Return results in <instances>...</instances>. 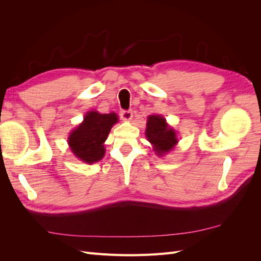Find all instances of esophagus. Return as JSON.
Returning <instances> with one entry per match:
<instances>
[{
    "mask_svg": "<svg viewBox=\"0 0 261 261\" xmlns=\"http://www.w3.org/2000/svg\"><path fill=\"white\" fill-rule=\"evenodd\" d=\"M121 118L123 121L125 122H128L132 120L133 117V112L130 111V110H123V111H121Z\"/></svg>",
    "mask_w": 261,
    "mask_h": 261,
    "instance_id": "34e87169",
    "label": "esophagus"
}]
</instances>
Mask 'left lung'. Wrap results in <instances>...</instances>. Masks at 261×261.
Returning <instances> with one entry per match:
<instances>
[{
	"instance_id": "obj_1",
	"label": "left lung",
	"mask_w": 261,
	"mask_h": 261,
	"mask_svg": "<svg viewBox=\"0 0 261 261\" xmlns=\"http://www.w3.org/2000/svg\"><path fill=\"white\" fill-rule=\"evenodd\" d=\"M146 137L153 146L158 155H163L175 147L178 143L176 132L168 125L161 115H150L147 118Z\"/></svg>"
}]
</instances>
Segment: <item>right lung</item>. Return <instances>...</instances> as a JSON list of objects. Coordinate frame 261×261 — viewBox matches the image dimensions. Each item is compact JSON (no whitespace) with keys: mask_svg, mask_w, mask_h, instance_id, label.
Instances as JSON below:
<instances>
[{"mask_svg":"<svg viewBox=\"0 0 261 261\" xmlns=\"http://www.w3.org/2000/svg\"><path fill=\"white\" fill-rule=\"evenodd\" d=\"M117 122V115L113 112L100 114L97 111H90L87 113L83 123L68 136V145L72 152L81 161L88 164L101 160L106 153L103 143L112 126Z\"/></svg>","mask_w":261,"mask_h":261,"instance_id":"add662e5","label":"right lung"}]
</instances>
